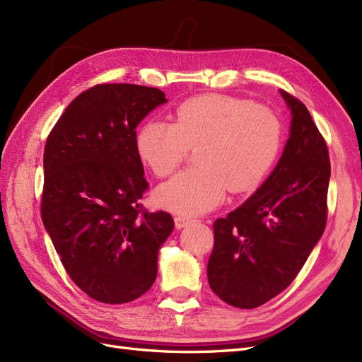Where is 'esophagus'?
Segmentation results:
<instances>
[{"label":"esophagus","instance_id":"esophagus-1","mask_svg":"<svg viewBox=\"0 0 362 362\" xmlns=\"http://www.w3.org/2000/svg\"><path fill=\"white\" fill-rule=\"evenodd\" d=\"M192 221H193V220H192L190 217L178 216V217H175V226H177V229H182V228H185V226H189V224H190Z\"/></svg>","mask_w":362,"mask_h":362}]
</instances>
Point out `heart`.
I'll return each instance as SVG.
<instances>
[{
	"mask_svg": "<svg viewBox=\"0 0 362 362\" xmlns=\"http://www.w3.org/2000/svg\"><path fill=\"white\" fill-rule=\"evenodd\" d=\"M283 145V124L268 106L204 94L187 98L172 122L142 124L136 148L156 177L170 175L196 146V166L161 184L156 202L178 214H201L232 193L255 190L269 175Z\"/></svg>",
	"mask_w": 362,
	"mask_h": 362,
	"instance_id": "1",
	"label": "heart"
}]
</instances>
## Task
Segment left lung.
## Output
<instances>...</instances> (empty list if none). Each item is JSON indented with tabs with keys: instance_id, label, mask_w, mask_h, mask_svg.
I'll list each match as a JSON object with an SVG mask.
<instances>
[{
	"instance_id": "left-lung-1",
	"label": "left lung",
	"mask_w": 362,
	"mask_h": 362,
	"mask_svg": "<svg viewBox=\"0 0 362 362\" xmlns=\"http://www.w3.org/2000/svg\"><path fill=\"white\" fill-rule=\"evenodd\" d=\"M280 94L292 114L283 156L255 194L214 221L208 281L238 308H256L288 288L327 226L328 146L305 105Z\"/></svg>"
}]
</instances>
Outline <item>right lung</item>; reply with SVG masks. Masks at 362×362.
<instances>
[{
  "label": "right lung",
  "mask_w": 362,
  "mask_h": 362,
  "mask_svg": "<svg viewBox=\"0 0 362 362\" xmlns=\"http://www.w3.org/2000/svg\"><path fill=\"white\" fill-rule=\"evenodd\" d=\"M158 88L100 83L81 93L49 133L42 220L73 283L105 304L151 288L157 256L173 230L165 211L148 213L136 127L166 103Z\"/></svg>",
  "instance_id": "add662e5"
}]
</instances>
